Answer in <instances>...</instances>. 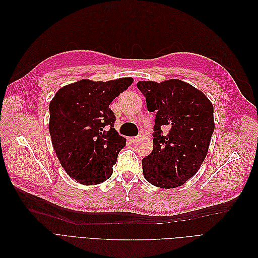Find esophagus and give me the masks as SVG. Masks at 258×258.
Here are the masks:
<instances>
[{
    "mask_svg": "<svg viewBox=\"0 0 258 258\" xmlns=\"http://www.w3.org/2000/svg\"><path fill=\"white\" fill-rule=\"evenodd\" d=\"M140 140V138L139 137H134V138H129V141H130V143H137L138 141Z\"/></svg>",
    "mask_w": 258,
    "mask_h": 258,
    "instance_id": "esophagus-1",
    "label": "esophagus"
}]
</instances>
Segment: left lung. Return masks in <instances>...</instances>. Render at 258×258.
<instances>
[{"instance_id": "left-lung-1", "label": "left lung", "mask_w": 258, "mask_h": 258, "mask_svg": "<svg viewBox=\"0 0 258 258\" xmlns=\"http://www.w3.org/2000/svg\"><path fill=\"white\" fill-rule=\"evenodd\" d=\"M147 110L156 112L153 152L142 160L147 182L175 188L196 174L214 131L213 105L194 86L179 80L138 82ZM169 131L163 133L162 128Z\"/></svg>"}]
</instances>
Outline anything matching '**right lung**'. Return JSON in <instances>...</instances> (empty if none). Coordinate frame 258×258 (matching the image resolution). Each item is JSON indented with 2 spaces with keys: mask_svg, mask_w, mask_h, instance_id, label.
<instances>
[{
  "mask_svg": "<svg viewBox=\"0 0 258 258\" xmlns=\"http://www.w3.org/2000/svg\"><path fill=\"white\" fill-rule=\"evenodd\" d=\"M134 80H82L62 87L49 103V134L66 172L76 182L96 185L112 175L126 139L114 129L112 101Z\"/></svg>",
  "mask_w": 258,
  "mask_h": 258,
  "instance_id": "obj_1",
  "label": "right lung"
}]
</instances>
